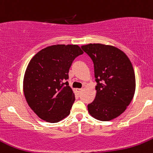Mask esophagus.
I'll use <instances>...</instances> for the list:
<instances>
[{
    "instance_id": "34e87169",
    "label": "esophagus",
    "mask_w": 153,
    "mask_h": 153,
    "mask_svg": "<svg viewBox=\"0 0 153 153\" xmlns=\"http://www.w3.org/2000/svg\"><path fill=\"white\" fill-rule=\"evenodd\" d=\"M75 91H76L77 93L80 94V93H81V92H82V89H76V90H75Z\"/></svg>"
}]
</instances>
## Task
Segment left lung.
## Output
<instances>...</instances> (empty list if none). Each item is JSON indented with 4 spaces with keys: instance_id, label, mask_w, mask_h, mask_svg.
<instances>
[{
    "instance_id": "obj_1",
    "label": "left lung",
    "mask_w": 153,
    "mask_h": 153,
    "mask_svg": "<svg viewBox=\"0 0 153 153\" xmlns=\"http://www.w3.org/2000/svg\"><path fill=\"white\" fill-rule=\"evenodd\" d=\"M94 66L96 94L87 105L92 117L109 121L125 111L135 91V75L126 54L116 47L102 44L81 46Z\"/></svg>"
}]
</instances>
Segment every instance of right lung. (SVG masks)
Here are the masks:
<instances>
[{
    "instance_id": "obj_1",
    "label": "right lung",
    "mask_w": 153,
    "mask_h": 153,
    "mask_svg": "<svg viewBox=\"0 0 153 153\" xmlns=\"http://www.w3.org/2000/svg\"><path fill=\"white\" fill-rule=\"evenodd\" d=\"M82 54L78 45H55L30 60L24 77V94L39 118L57 123L70 114L75 98L66 80L73 60Z\"/></svg>"
}]
</instances>
